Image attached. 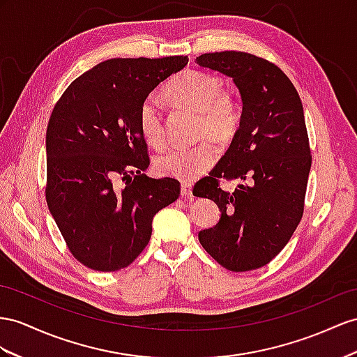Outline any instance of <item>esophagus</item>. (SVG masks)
Returning a JSON list of instances; mask_svg holds the SVG:
<instances>
[{"instance_id":"34e87169","label":"esophagus","mask_w":357,"mask_h":357,"mask_svg":"<svg viewBox=\"0 0 357 357\" xmlns=\"http://www.w3.org/2000/svg\"><path fill=\"white\" fill-rule=\"evenodd\" d=\"M181 196L182 197H191L193 196V190H191V185L184 182V184L181 185Z\"/></svg>"}]
</instances>
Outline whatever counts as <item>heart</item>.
<instances>
[{"instance_id": "heart-1", "label": "heart", "mask_w": 357, "mask_h": 357, "mask_svg": "<svg viewBox=\"0 0 357 357\" xmlns=\"http://www.w3.org/2000/svg\"><path fill=\"white\" fill-rule=\"evenodd\" d=\"M164 95L173 104L197 112L196 137L205 139L187 148H172L155 158V169L164 176L184 182L197 179L217 161L215 143L231 142L241 125L238 100L225 91L220 77L200 70H187L176 75L164 89ZM137 123L143 139L153 148L166 143V128L160 100L146 96L137 112Z\"/></svg>"}]
</instances>
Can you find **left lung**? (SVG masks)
I'll return each mask as SVG.
<instances>
[{"label": "left lung", "mask_w": 357, "mask_h": 357, "mask_svg": "<svg viewBox=\"0 0 357 357\" xmlns=\"http://www.w3.org/2000/svg\"><path fill=\"white\" fill-rule=\"evenodd\" d=\"M196 61L231 77L243 99L229 149L193 188L222 211L220 222L199 232V241L227 270H257L278 257L303 217L312 164L303 105L289 78L266 59L222 51ZM220 178L239 185L225 192Z\"/></svg>", "instance_id": "1"}]
</instances>
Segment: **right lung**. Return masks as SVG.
I'll return each mask as SVG.
<instances>
[{"instance_id": "add662e5", "label": "right lung", "mask_w": 357, "mask_h": 357, "mask_svg": "<svg viewBox=\"0 0 357 357\" xmlns=\"http://www.w3.org/2000/svg\"><path fill=\"white\" fill-rule=\"evenodd\" d=\"M187 63V56L105 60L72 81L52 109L45 196L72 257L91 270L130 266L151 240L153 215L181 195L179 181L144 175L151 160L137 112Z\"/></svg>"}]
</instances>
